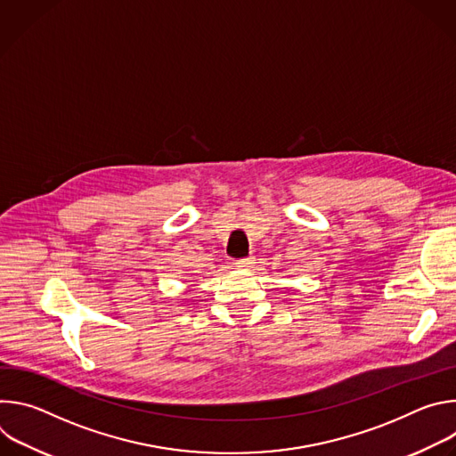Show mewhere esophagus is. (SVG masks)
<instances>
[{
	"instance_id": "1",
	"label": "esophagus",
	"mask_w": 456,
	"mask_h": 456,
	"mask_svg": "<svg viewBox=\"0 0 456 456\" xmlns=\"http://www.w3.org/2000/svg\"><path fill=\"white\" fill-rule=\"evenodd\" d=\"M252 264H254V257H241V259H236L234 267H238V269H248V267H252Z\"/></svg>"
}]
</instances>
